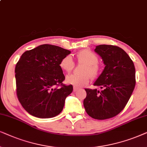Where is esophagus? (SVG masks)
Instances as JSON below:
<instances>
[{
	"label": "esophagus",
	"instance_id": "esophagus-1",
	"mask_svg": "<svg viewBox=\"0 0 147 147\" xmlns=\"http://www.w3.org/2000/svg\"><path fill=\"white\" fill-rule=\"evenodd\" d=\"M78 90H79V88H78V87H73V91H74V92L77 91Z\"/></svg>",
	"mask_w": 147,
	"mask_h": 147
}]
</instances>
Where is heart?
<instances>
[{"label":"heart","mask_w":147,"mask_h":147,"mask_svg":"<svg viewBox=\"0 0 147 147\" xmlns=\"http://www.w3.org/2000/svg\"><path fill=\"white\" fill-rule=\"evenodd\" d=\"M77 57L78 62L86 64L81 71L83 74H71L68 75L66 77V82L75 87H81L89 83L90 77L95 78L99 75V58L96 54L89 50L80 51L77 53ZM74 66L75 62L70 54L62 58L60 62V67L66 72H70L73 69Z\"/></svg>","instance_id":"heart-1"}]
</instances>
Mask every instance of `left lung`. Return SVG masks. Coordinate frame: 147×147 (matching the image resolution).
<instances>
[{"label":"left lung","instance_id":"1","mask_svg":"<svg viewBox=\"0 0 147 147\" xmlns=\"http://www.w3.org/2000/svg\"><path fill=\"white\" fill-rule=\"evenodd\" d=\"M95 52L105 66L93 85L103 89H85L83 105L91 118L105 120L118 115L128 103L136 84L135 67L128 54L118 46L99 45Z\"/></svg>","mask_w":147,"mask_h":147}]
</instances>
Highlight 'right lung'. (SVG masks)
Listing matches in <instances>:
<instances>
[{
	"label": "right lung",
	"mask_w": 147,
	"mask_h": 147,
	"mask_svg": "<svg viewBox=\"0 0 147 147\" xmlns=\"http://www.w3.org/2000/svg\"><path fill=\"white\" fill-rule=\"evenodd\" d=\"M70 51L50 44L40 45L21 55L15 66L17 95L29 114L53 118L61 112L72 85H65L60 62Z\"/></svg>",
	"instance_id": "add662e5"
}]
</instances>
